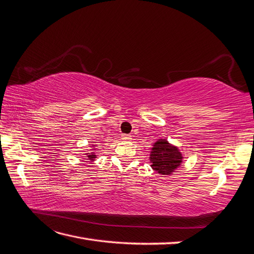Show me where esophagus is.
<instances>
[{"instance_id":"esophagus-1","label":"esophagus","mask_w":254,"mask_h":254,"mask_svg":"<svg viewBox=\"0 0 254 254\" xmlns=\"http://www.w3.org/2000/svg\"><path fill=\"white\" fill-rule=\"evenodd\" d=\"M122 139L124 141H130V140H131V135H130V134H123Z\"/></svg>"}]
</instances>
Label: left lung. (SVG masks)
<instances>
[{"mask_svg":"<svg viewBox=\"0 0 254 254\" xmlns=\"http://www.w3.org/2000/svg\"><path fill=\"white\" fill-rule=\"evenodd\" d=\"M150 150V166L157 174L162 176L173 175L183 162V153L166 139H160L153 143Z\"/></svg>","mask_w":254,"mask_h":254,"instance_id":"obj_1","label":"left lung"}]
</instances>
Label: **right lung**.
I'll list each match as a JSON object with an SVG mask.
<instances>
[{
  "label": "right lung",
  "mask_w": 254,
  "mask_h": 254,
  "mask_svg": "<svg viewBox=\"0 0 254 254\" xmlns=\"http://www.w3.org/2000/svg\"><path fill=\"white\" fill-rule=\"evenodd\" d=\"M95 148H96V145L95 144H93V145L91 146L90 151L84 153V156H86V159H84V160H90L91 162H93V161H95V159L97 158L96 153H95Z\"/></svg>",
  "instance_id": "obj_1"
}]
</instances>
